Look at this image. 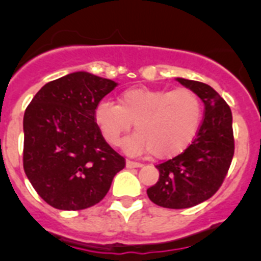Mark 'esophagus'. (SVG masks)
I'll return each instance as SVG.
<instances>
[{
  "label": "esophagus",
  "mask_w": 261,
  "mask_h": 261,
  "mask_svg": "<svg viewBox=\"0 0 261 261\" xmlns=\"http://www.w3.org/2000/svg\"><path fill=\"white\" fill-rule=\"evenodd\" d=\"M141 163H138V162H133V161H126V167L128 168H138V167H141Z\"/></svg>",
  "instance_id": "1"
}]
</instances>
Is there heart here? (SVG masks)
I'll use <instances>...</instances> for the list:
<instances>
[{"instance_id":"heart-1","label":"heart","mask_w":261,"mask_h":261,"mask_svg":"<svg viewBox=\"0 0 261 261\" xmlns=\"http://www.w3.org/2000/svg\"><path fill=\"white\" fill-rule=\"evenodd\" d=\"M103 138L117 146L132 123L137 130L124 142L129 154L151 153L168 159L183 153L197 136L202 121V103L187 87L175 90L133 87L125 90L117 105L103 100L94 112Z\"/></svg>"}]
</instances>
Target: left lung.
Masks as SVG:
<instances>
[{
  "mask_svg": "<svg viewBox=\"0 0 261 261\" xmlns=\"http://www.w3.org/2000/svg\"><path fill=\"white\" fill-rule=\"evenodd\" d=\"M176 81L200 96L204 119L183 153L155 166L159 179L146 192L159 206L186 209L211 199L223 183L234 155V135L231 110L213 87L186 78Z\"/></svg>",
  "mask_w": 261,
  "mask_h": 261,
  "instance_id": "1",
  "label": "left lung"
}]
</instances>
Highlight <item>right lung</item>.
Returning a JSON list of instances; mask_svg holds the SVG:
<instances>
[{
    "mask_svg": "<svg viewBox=\"0 0 261 261\" xmlns=\"http://www.w3.org/2000/svg\"><path fill=\"white\" fill-rule=\"evenodd\" d=\"M117 84L87 71L50 81L23 117V168L38 195L60 211H81L107 195L125 159L106 142L96 106Z\"/></svg>",
    "mask_w": 261,
    "mask_h": 261,
    "instance_id": "add662e5",
    "label": "right lung"
}]
</instances>
